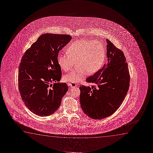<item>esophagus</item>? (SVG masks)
Segmentation results:
<instances>
[{"label": "esophagus", "mask_w": 153, "mask_h": 153, "mask_svg": "<svg viewBox=\"0 0 153 153\" xmlns=\"http://www.w3.org/2000/svg\"><path fill=\"white\" fill-rule=\"evenodd\" d=\"M69 86H71V87H75L77 86V85L75 83H74V82H71V83H69L68 84Z\"/></svg>", "instance_id": "34e87169"}]
</instances>
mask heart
Instances as JSON below:
<instances>
[{
    "label": "heart",
    "mask_w": 153,
    "mask_h": 153,
    "mask_svg": "<svg viewBox=\"0 0 153 153\" xmlns=\"http://www.w3.org/2000/svg\"><path fill=\"white\" fill-rule=\"evenodd\" d=\"M67 52L58 57L59 67L64 71L71 69L74 62L77 61V68L64 76L65 82H77L86 77L87 74H94L102 66L105 50L102 43L97 41L78 40L71 43Z\"/></svg>",
    "instance_id": "heart-1"
}]
</instances>
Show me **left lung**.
<instances>
[{"label": "left lung", "instance_id": "8db88e82", "mask_svg": "<svg viewBox=\"0 0 153 153\" xmlns=\"http://www.w3.org/2000/svg\"><path fill=\"white\" fill-rule=\"evenodd\" d=\"M106 40L108 63L86 79L91 86H79L82 110L92 119H102L114 113L123 102L130 86V72L124 54Z\"/></svg>", "mask_w": 153, "mask_h": 153}]
</instances>
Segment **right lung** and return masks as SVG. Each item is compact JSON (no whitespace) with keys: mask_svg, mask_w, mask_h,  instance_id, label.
Instances as JSON below:
<instances>
[{"mask_svg":"<svg viewBox=\"0 0 153 153\" xmlns=\"http://www.w3.org/2000/svg\"><path fill=\"white\" fill-rule=\"evenodd\" d=\"M71 39L67 34H43L22 57L19 92L25 106L36 115L46 117L54 113L68 91L67 84L59 82L62 71L57 57Z\"/></svg>","mask_w":153,"mask_h":153,"instance_id":"add662e5","label":"right lung"}]
</instances>
